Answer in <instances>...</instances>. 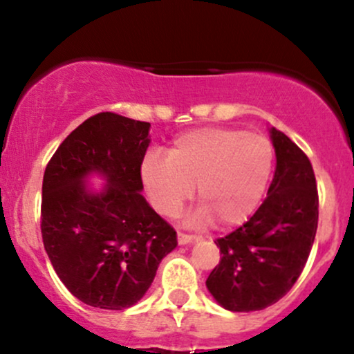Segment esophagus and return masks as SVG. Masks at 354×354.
I'll return each mask as SVG.
<instances>
[{
	"mask_svg": "<svg viewBox=\"0 0 354 354\" xmlns=\"http://www.w3.org/2000/svg\"><path fill=\"white\" fill-rule=\"evenodd\" d=\"M198 239V236H194V234H186V233H178V243H180V245H188V243H193V241H196Z\"/></svg>",
	"mask_w": 354,
	"mask_h": 354,
	"instance_id": "34e87169",
	"label": "esophagus"
}]
</instances>
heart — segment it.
<instances>
[{"label": "heart", "mask_w": 354, "mask_h": 354, "mask_svg": "<svg viewBox=\"0 0 354 354\" xmlns=\"http://www.w3.org/2000/svg\"><path fill=\"white\" fill-rule=\"evenodd\" d=\"M273 169V148L265 136L233 128H200L183 133L168 156L149 153L141 180L154 209L174 218L193 198L201 208L194 223L233 228L254 213Z\"/></svg>", "instance_id": "b5f03b06"}]
</instances>
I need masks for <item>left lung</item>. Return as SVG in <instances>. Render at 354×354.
Segmentation results:
<instances>
[{"label": "left lung", "instance_id": "1", "mask_svg": "<svg viewBox=\"0 0 354 354\" xmlns=\"http://www.w3.org/2000/svg\"><path fill=\"white\" fill-rule=\"evenodd\" d=\"M276 153L266 200L243 226L218 238L221 259L206 286L230 311L274 304L301 274L318 228V189L313 166L279 129L271 128Z\"/></svg>", "mask_w": 354, "mask_h": 354}]
</instances>
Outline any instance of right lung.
<instances>
[{
	"label": "right lung",
	"mask_w": 354,
	"mask_h": 354,
	"mask_svg": "<svg viewBox=\"0 0 354 354\" xmlns=\"http://www.w3.org/2000/svg\"><path fill=\"white\" fill-rule=\"evenodd\" d=\"M149 126L98 113L68 135L44 171V250L64 286L89 306H133L178 245L173 226L140 193ZM91 172L107 178L100 194L84 186Z\"/></svg>",
	"instance_id": "add662e5"
}]
</instances>
